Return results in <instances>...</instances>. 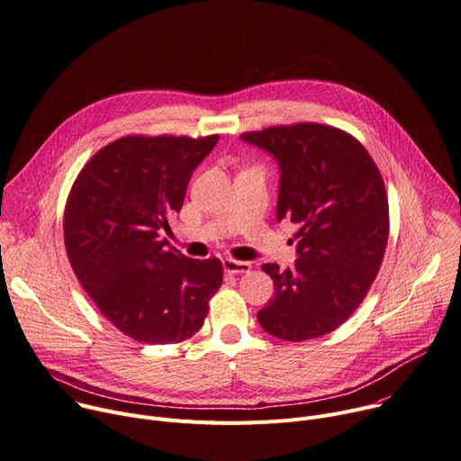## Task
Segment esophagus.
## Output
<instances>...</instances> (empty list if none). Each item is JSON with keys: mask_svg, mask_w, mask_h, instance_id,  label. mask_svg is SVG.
Returning <instances> with one entry per match:
<instances>
[{"mask_svg": "<svg viewBox=\"0 0 461 461\" xmlns=\"http://www.w3.org/2000/svg\"><path fill=\"white\" fill-rule=\"evenodd\" d=\"M223 269L230 275H243L250 271V264L249 262H240L234 258H225L223 260Z\"/></svg>", "mask_w": 461, "mask_h": 461, "instance_id": "obj_1", "label": "esophagus"}]
</instances>
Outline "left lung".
Returning a JSON list of instances; mask_svg holds the SVG:
<instances>
[{
    "mask_svg": "<svg viewBox=\"0 0 461 461\" xmlns=\"http://www.w3.org/2000/svg\"><path fill=\"white\" fill-rule=\"evenodd\" d=\"M241 140L278 161L276 220L298 225L294 267L262 266L275 296L258 322L282 340L322 337L353 315L379 273L390 229L381 172L359 140L333 126H273Z\"/></svg>",
    "mask_w": 461,
    "mask_h": 461,
    "instance_id": "8db88e82",
    "label": "left lung"
}]
</instances>
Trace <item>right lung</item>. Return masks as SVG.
<instances>
[{
	"mask_svg": "<svg viewBox=\"0 0 461 461\" xmlns=\"http://www.w3.org/2000/svg\"><path fill=\"white\" fill-rule=\"evenodd\" d=\"M218 139L121 137L86 163L68 195L69 264L98 312L137 342L190 339L223 282L218 258H186L161 238Z\"/></svg>",
	"mask_w": 461,
	"mask_h": 461,
	"instance_id": "add662e5",
	"label": "right lung"
}]
</instances>
